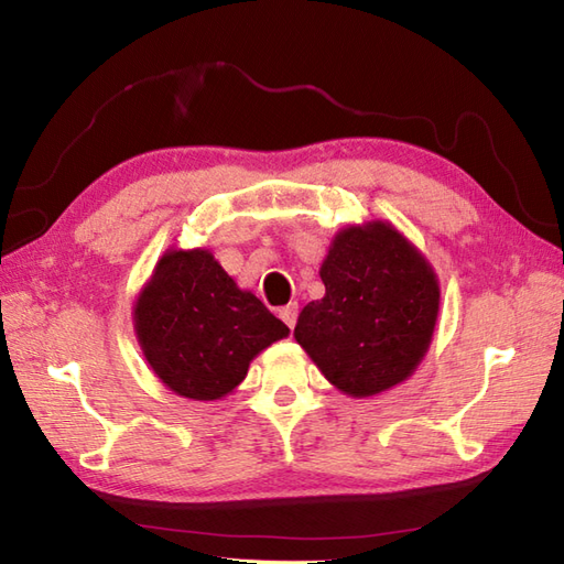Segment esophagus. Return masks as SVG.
Returning a JSON list of instances; mask_svg holds the SVG:
<instances>
[{"label":"esophagus","mask_w":564,"mask_h":564,"mask_svg":"<svg viewBox=\"0 0 564 564\" xmlns=\"http://www.w3.org/2000/svg\"><path fill=\"white\" fill-rule=\"evenodd\" d=\"M279 317L285 322V327H295V322H297V305L295 303H291V305H285V307H281L279 310Z\"/></svg>","instance_id":"esophagus-1"}]
</instances>
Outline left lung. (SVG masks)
<instances>
[{
	"label": "left lung",
	"mask_w": 564,
	"mask_h": 564,
	"mask_svg": "<svg viewBox=\"0 0 564 564\" xmlns=\"http://www.w3.org/2000/svg\"><path fill=\"white\" fill-rule=\"evenodd\" d=\"M325 297L303 307L293 337L334 388L373 398L410 378L434 339V267L388 220L334 235L319 267Z\"/></svg>",
	"instance_id": "8db88e82"
}]
</instances>
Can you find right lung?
I'll use <instances>...</instances> for the list:
<instances>
[{
    "label": "right lung",
    "mask_w": 564,
    "mask_h": 564,
    "mask_svg": "<svg viewBox=\"0 0 564 564\" xmlns=\"http://www.w3.org/2000/svg\"><path fill=\"white\" fill-rule=\"evenodd\" d=\"M133 325L152 373L198 402L230 394L267 346L289 337V327L203 247L164 251L138 293Z\"/></svg>",
    "instance_id": "add662e5"
}]
</instances>
